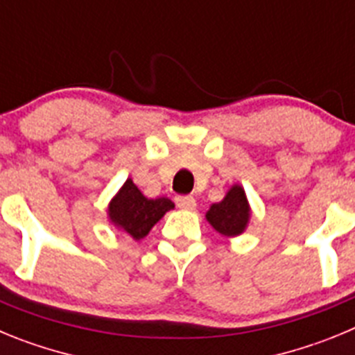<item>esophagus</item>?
Here are the masks:
<instances>
[{"instance_id":"obj_1","label":"esophagus","mask_w":355,"mask_h":355,"mask_svg":"<svg viewBox=\"0 0 355 355\" xmlns=\"http://www.w3.org/2000/svg\"><path fill=\"white\" fill-rule=\"evenodd\" d=\"M175 205H178V208L188 209V211H190V209H196L197 202L196 199L190 196H178L175 197Z\"/></svg>"}]
</instances>
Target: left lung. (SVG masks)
<instances>
[{
	"label": "left lung",
	"mask_w": 355,
	"mask_h": 355,
	"mask_svg": "<svg viewBox=\"0 0 355 355\" xmlns=\"http://www.w3.org/2000/svg\"><path fill=\"white\" fill-rule=\"evenodd\" d=\"M250 215H252V209H250L245 190L240 183H234L225 192L220 202L209 206L205 216L216 233H220L225 238H234L245 233Z\"/></svg>",
	"instance_id": "left-lung-1"
}]
</instances>
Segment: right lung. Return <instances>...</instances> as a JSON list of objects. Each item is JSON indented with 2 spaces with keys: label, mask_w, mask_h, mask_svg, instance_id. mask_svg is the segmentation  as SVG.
Wrapping results in <instances>:
<instances>
[{
  "label": "right lung",
  "mask_w": 355,
  "mask_h": 355,
  "mask_svg": "<svg viewBox=\"0 0 355 355\" xmlns=\"http://www.w3.org/2000/svg\"><path fill=\"white\" fill-rule=\"evenodd\" d=\"M171 209H174V202L171 199H149L140 192L133 180L128 178L108 202V220L121 233L139 241L146 238L156 222L162 220L163 215Z\"/></svg>",
  "instance_id": "add662e5"
}]
</instances>
